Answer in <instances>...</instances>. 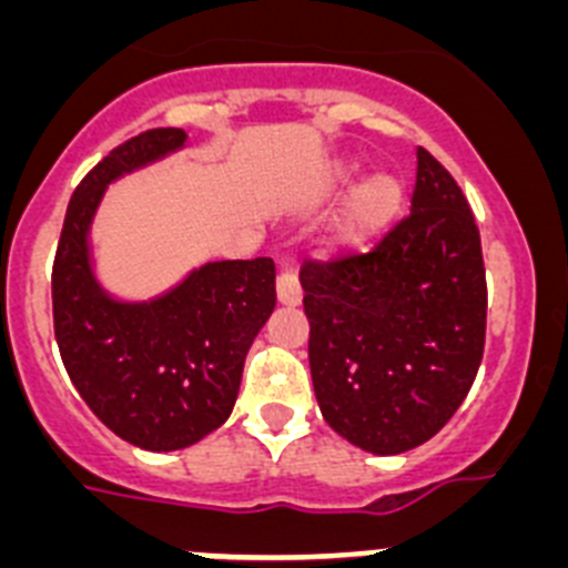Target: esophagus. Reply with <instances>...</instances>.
<instances>
[{"instance_id":"esophagus-1","label":"esophagus","mask_w":568,"mask_h":568,"mask_svg":"<svg viewBox=\"0 0 568 568\" xmlns=\"http://www.w3.org/2000/svg\"><path fill=\"white\" fill-rule=\"evenodd\" d=\"M275 295H278L281 307H298L301 304V284L298 275L284 270V273L275 278Z\"/></svg>"}]
</instances>
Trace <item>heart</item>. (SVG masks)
Here are the masks:
<instances>
[{"label":"heart","mask_w":568,"mask_h":568,"mask_svg":"<svg viewBox=\"0 0 568 568\" xmlns=\"http://www.w3.org/2000/svg\"><path fill=\"white\" fill-rule=\"evenodd\" d=\"M355 179L353 162H335L327 170L324 182H321L318 199L333 202L344 193ZM400 204H404V184L400 179L389 173H375L353 190V195L346 199L344 215H341L338 230H335V241L346 250H358L378 239L393 219L398 215Z\"/></svg>","instance_id":"heart-1"}]
</instances>
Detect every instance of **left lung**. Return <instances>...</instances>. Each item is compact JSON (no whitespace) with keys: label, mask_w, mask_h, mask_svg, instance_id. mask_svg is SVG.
Here are the masks:
<instances>
[{"label":"left lung","mask_w":568,"mask_h":568,"mask_svg":"<svg viewBox=\"0 0 568 568\" xmlns=\"http://www.w3.org/2000/svg\"><path fill=\"white\" fill-rule=\"evenodd\" d=\"M321 415L364 453L400 455L455 415L484 358L480 233L449 170L418 148L413 207L375 250L301 267Z\"/></svg>","instance_id":"left-lung-1"}]
</instances>
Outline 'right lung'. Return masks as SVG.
<instances>
[{"label":"right lung","mask_w":568,"mask_h":568,"mask_svg":"<svg viewBox=\"0 0 568 568\" xmlns=\"http://www.w3.org/2000/svg\"><path fill=\"white\" fill-rule=\"evenodd\" d=\"M184 144V130L159 128L110 150L70 199L53 261L64 369L110 433L148 453L199 444L230 418L250 344L275 310L270 258L207 261L148 301L99 284L90 227L108 184Z\"/></svg>","instance_id":"1"}]
</instances>
